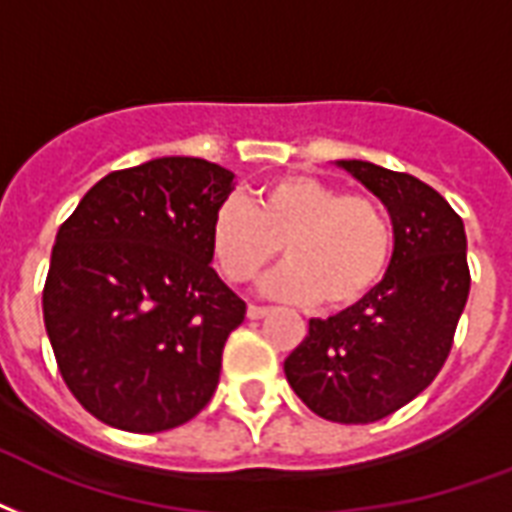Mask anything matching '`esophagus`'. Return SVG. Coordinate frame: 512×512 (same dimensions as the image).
<instances>
[{
    "mask_svg": "<svg viewBox=\"0 0 512 512\" xmlns=\"http://www.w3.org/2000/svg\"><path fill=\"white\" fill-rule=\"evenodd\" d=\"M265 314H268V308H265V306H249L247 308V317L249 319H263Z\"/></svg>",
    "mask_w": 512,
    "mask_h": 512,
    "instance_id": "34e87169",
    "label": "esophagus"
}]
</instances>
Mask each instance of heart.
I'll return each instance as SVG.
<instances>
[{
    "label": "heart",
    "mask_w": 512,
    "mask_h": 512,
    "mask_svg": "<svg viewBox=\"0 0 512 512\" xmlns=\"http://www.w3.org/2000/svg\"><path fill=\"white\" fill-rule=\"evenodd\" d=\"M209 244L214 263L233 284L257 276L282 244L287 263L265 279V295L287 303L319 300L341 311L384 282L395 230L376 198L308 174H287L257 187L252 206L236 198L217 206Z\"/></svg>",
    "instance_id": "1"
}]
</instances>
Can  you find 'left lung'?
<instances>
[{"label":"left lung","mask_w":512,"mask_h":512,"mask_svg":"<svg viewBox=\"0 0 512 512\" xmlns=\"http://www.w3.org/2000/svg\"><path fill=\"white\" fill-rule=\"evenodd\" d=\"M338 166L381 198L395 252L368 298L308 322L284 376L322 419L370 424L411 403L446 365L470 295L467 236L462 217L421 179L368 161Z\"/></svg>","instance_id":"1"}]
</instances>
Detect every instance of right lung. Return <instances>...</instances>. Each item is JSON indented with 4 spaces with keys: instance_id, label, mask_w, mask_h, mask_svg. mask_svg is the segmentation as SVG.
<instances>
[{
    "instance_id": "add662e5",
    "label": "right lung",
    "mask_w": 512,
    "mask_h": 512,
    "mask_svg": "<svg viewBox=\"0 0 512 512\" xmlns=\"http://www.w3.org/2000/svg\"><path fill=\"white\" fill-rule=\"evenodd\" d=\"M233 171L155 158L99 179L58 228L42 317L85 411L126 432H163L206 408L247 303L212 265L209 230Z\"/></svg>"
}]
</instances>
